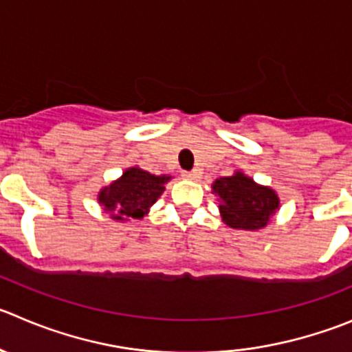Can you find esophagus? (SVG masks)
<instances>
[{
    "label": "esophagus",
    "mask_w": 352,
    "mask_h": 352,
    "mask_svg": "<svg viewBox=\"0 0 352 352\" xmlns=\"http://www.w3.org/2000/svg\"><path fill=\"white\" fill-rule=\"evenodd\" d=\"M182 176H183V178H185V179H195V178H197V176H199V174L195 173V170H183Z\"/></svg>",
    "instance_id": "esophagus-1"
}]
</instances>
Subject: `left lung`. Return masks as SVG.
Listing matches in <instances>:
<instances>
[{"label":"left lung","instance_id":"obj_1","mask_svg":"<svg viewBox=\"0 0 352 352\" xmlns=\"http://www.w3.org/2000/svg\"><path fill=\"white\" fill-rule=\"evenodd\" d=\"M212 192L218 195V208L225 223L239 230H260L279 209L277 193L254 183L241 170L216 179Z\"/></svg>","mask_w":352,"mask_h":352}]
</instances>
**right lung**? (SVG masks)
Listing matches in <instances>:
<instances>
[{
	"instance_id": "right-lung-1",
	"label": "right lung",
	"mask_w": 352,
	"mask_h": 352,
	"mask_svg": "<svg viewBox=\"0 0 352 352\" xmlns=\"http://www.w3.org/2000/svg\"><path fill=\"white\" fill-rule=\"evenodd\" d=\"M170 176H155L140 167H129L117 182L99 192L98 202L113 220H141L166 190Z\"/></svg>"
}]
</instances>
